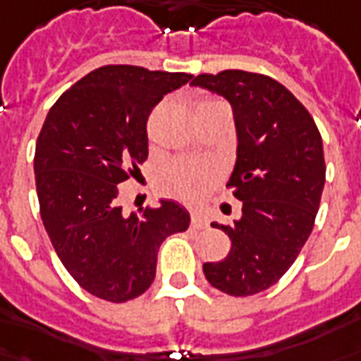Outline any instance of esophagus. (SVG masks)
I'll return each instance as SVG.
<instances>
[{
  "instance_id": "34e87169",
  "label": "esophagus",
  "mask_w": 361,
  "mask_h": 361,
  "mask_svg": "<svg viewBox=\"0 0 361 361\" xmlns=\"http://www.w3.org/2000/svg\"><path fill=\"white\" fill-rule=\"evenodd\" d=\"M191 228L195 229L207 228V218H204L202 214H199V212H193V214H191Z\"/></svg>"
}]
</instances>
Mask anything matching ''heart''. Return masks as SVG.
<instances>
[{"instance_id":"obj_1","label":"heart","mask_w":361,"mask_h":361,"mask_svg":"<svg viewBox=\"0 0 361 361\" xmlns=\"http://www.w3.org/2000/svg\"><path fill=\"white\" fill-rule=\"evenodd\" d=\"M220 103L216 99H204L197 105V111ZM218 170L212 164L201 162H178L168 173V189L173 197L185 202L201 201L218 181Z\"/></svg>"}]
</instances>
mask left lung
Masks as SVG:
<instances>
[{
  "instance_id": "obj_1",
  "label": "left lung",
  "mask_w": 361,
  "mask_h": 361,
  "mask_svg": "<svg viewBox=\"0 0 361 361\" xmlns=\"http://www.w3.org/2000/svg\"><path fill=\"white\" fill-rule=\"evenodd\" d=\"M191 85L233 109L237 160L228 188L243 201L239 220L212 221L229 235L231 250L202 271L226 295H256L285 276L312 233L325 185L322 135L306 106L269 76L221 71L199 74Z\"/></svg>"
}]
</instances>
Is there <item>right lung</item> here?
<instances>
[{
  "mask_svg": "<svg viewBox=\"0 0 361 361\" xmlns=\"http://www.w3.org/2000/svg\"><path fill=\"white\" fill-rule=\"evenodd\" d=\"M185 72L106 65L66 90L45 116L34 154L39 214L55 252L82 289L109 302L143 295L168 235L189 228L176 201L124 214L118 183L149 154L147 118Z\"/></svg>",
  "mask_w": 361,
  "mask_h": 361,
  "instance_id": "add662e5",
  "label": "right lung"
}]
</instances>
